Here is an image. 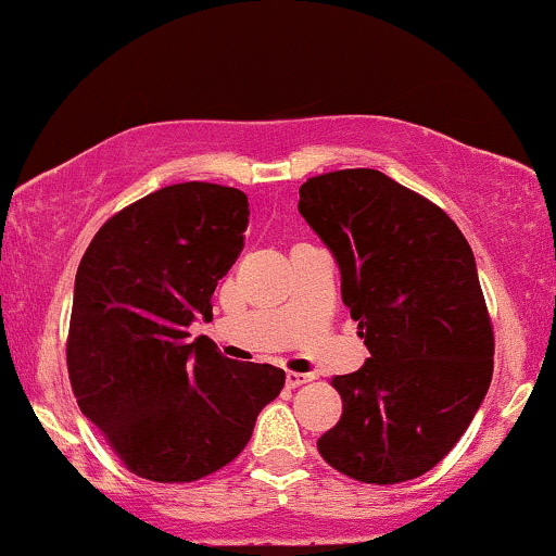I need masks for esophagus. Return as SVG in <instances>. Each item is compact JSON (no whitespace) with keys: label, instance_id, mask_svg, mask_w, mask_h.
I'll use <instances>...</instances> for the list:
<instances>
[{"label":"esophagus","instance_id":"1","mask_svg":"<svg viewBox=\"0 0 556 556\" xmlns=\"http://www.w3.org/2000/svg\"><path fill=\"white\" fill-rule=\"evenodd\" d=\"M285 381H287V387H290V389H295V387H303V384H308V381H314V374H298V371H287Z\"/></svg>","mask_w":556,"mask_h":556}]
</instances>
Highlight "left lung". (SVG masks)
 Returning a JSON list of instances; mask_svg holds the SVG:
<instances>
[{"instance_id":"left-lung-1","label":"left lung","mask_w":556,"mask_h":556,"mask_svg":"<svg viewBox=\"0 0 556 556\" xmlns=\"http://www.w3.org/2000/svg\"><path fill=\"white\" fill-rule=\"evenodd\" d=\"M298 212L334 253L371 353L331 379L342 416L318 452L363 483L424 476L468 429L494 371L473 251L437 203L379 169L308 177Z\"/></svg>"}]
</instances>
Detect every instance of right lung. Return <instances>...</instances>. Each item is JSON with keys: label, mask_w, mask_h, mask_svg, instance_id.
I'll list each match as a JSON object with an SVG mask.
<instances>
[{"label": "right lung", "mask_w": 556, "mask_h": 556, "mask_svg": "<svg viewBox=\"0 0 556 556\" xmlns=\"http://www.w3.org/2000/svg\"><path fill=\"white\" fill-rule=\"evenodd\" d=\"M248 195L177 182L101 225L75 274L67 374L80 413L130 473L159 483L212 476L245 450L285 387L269 363L222 358L190 321L245 245Z\"/></svg>", "instance_id": "add662e5"}]
</instances>
